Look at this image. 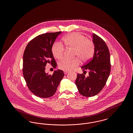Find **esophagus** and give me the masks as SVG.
<instances>
[{
  "mask_svg": "<svg viewBox=\"0 0 133 133\" xmlns=\"http://www.w3.org/2000/svg\"><path fill=\"white\" fill-rule=\"evenodd\" d=\"M64 74H67L68 73V71H64Z\"/></svg>",
  "mask_w": 133,
  "mask_h": 133,
  "instance_id": "1",
  "label": "esophagus"
}]
</instances>
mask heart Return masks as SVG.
<instances>
[{
    "mask_svg": "<svg viewBox=\"0 0 133 133\" xmlns=\"http://www.w3.org/2000/svg\"><path fill=\"white\" fill-rule=\"evenodd\" d=\"M64 46L67 48L74 49V55L85 61L92 57L94 52V45L92 40L87 39L82 34L74 32L65 36L63 39ZM53 56L58 59L63 57L64 48L60 43H55L52 47ZM80 63L78 58L73 59H64L60 61L59 67L64 71L73 69Z\"/></svg>",
    "mask_w": 133,
    "mask_h": 133,
    "instance_id": "b5f03b06",
    "label": "heart"
}]
</instances>
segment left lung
Listing matches in <instances>:
<instances>
[{
  "label": "left lung",
  "instance_id": "left-lung-1",
  "mask_svg": "<svg viewBox=\"0 0 133 133\" xmlns=\"http://www.w3.org/2000/svg\"><path fill=\"white\" fill-rule=\"evenodd\" d=\"M94 45L93 58L81 67L89 70V76L78 74L75 84L80 94L87 97L97 95L105 86L111 71L110 55L107 45L94 33L92 35ZM83 72V73H84Z\"/></svg>",
  "mask_w": 133,
  "mask_h": 133
}]
</instances>
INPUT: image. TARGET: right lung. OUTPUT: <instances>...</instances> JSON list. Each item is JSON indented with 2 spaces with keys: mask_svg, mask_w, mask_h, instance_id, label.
<instances>
[{
  "mask_svg": "<svg viewBox=\"0 0 133 133\" xmlns=\"http://www.w3.org/2000/svg\"><path fill=\"white\" fill-rule=\"evenodd\" d=\"M61 31L39 35L27 45L23 56V75L27 87L34 95L47 98L54 95L64 76L63 71L57 70L51 75L45 72L46 64L55 68L57 63L52 47Z\"/></svg>",
  "mask_w": 133,
  "mask_h": 133,
  "instance_id": "obj_1",
  "label": "right lung"
}]
</instances>
